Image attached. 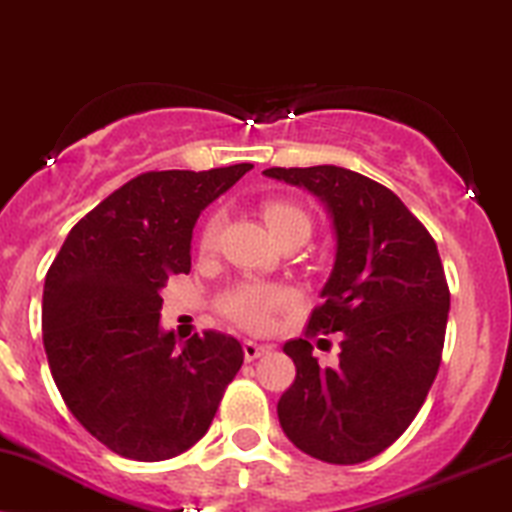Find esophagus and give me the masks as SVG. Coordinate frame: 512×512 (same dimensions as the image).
Listing matches in <instances>:
<instances>
[{"mask_svg": "<svg viewBox=\"0 0 512 512\" xmlns=\"http://www.w3.org/2000/svg\"><path fill=\"white\" fill-rule=\"evenodd\" d=\"M268 352H270V347L256 345V342H251V340H244V359H246V362H254V359L263 357V354H268Z\"/></svg>", "mask_w": 512, "mask_h": 512, "instance_id": "esophagus-1", "label": "esophagus"}]
</instances>
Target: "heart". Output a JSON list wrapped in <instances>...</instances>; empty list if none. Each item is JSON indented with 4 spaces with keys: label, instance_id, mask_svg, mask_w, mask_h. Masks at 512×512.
<instances>
[{
    "label": "heart",
    "instance_id": "1",
    "mask_svg": "<svg viewBox=\"0 0 512 512\" xmlns=\"http://www.w3.org/2000/svg\"><path fill=\"white\" fill-rule=\"evenodd\" d=\"M263 218L275 237H285L294 227H309V215L297 203L285 198H270L263 203ZM222 227V215L210 213L201 225L198 244L203 251H210L218 244V234ZM294 302V292L290 287L278 282L263 280H239L218 297V314L230 321L232 326L246 330V333H266L273 326V318L278 311L287 309Z\"/></svg>",
    "mask_w": 512,
    "mask_h": 512
}]
</instances>
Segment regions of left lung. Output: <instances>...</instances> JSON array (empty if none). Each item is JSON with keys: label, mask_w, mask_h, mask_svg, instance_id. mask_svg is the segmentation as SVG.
<instances>
[{"label": "left lung", "mask_w": 512, "mask_h": 512, "mask_svg": "<svg viewBox=\"0 0 512 512\" xmlns=\"http://www.w3.org/2000/svg\"><path fill=\"white\" fill-rule=\"evenodd\" d=\"M328 206L338 251L304 338L285 342L297 378L278 417L311 458L357 465L405 434L441 366L450 290L436 242L388 186L335 165L270 167ZM340 332L341 364L310 354L316 334Z\"/></svg>", "instance_id": "left-lung-1"}]
</instances>
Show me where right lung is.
<instances>
[{
    "instance_id": "1",
    "label": "right lung",
    "mask_w": 512,
    "mask_h": 512,
    "mask_svg": "<svg viewBox=\"0 0 512 512\" xmlns=\"http://www.w3.org/2000/svg\"><path fill=\"white\" fill-rule=\"evenodd\" d=\"M143 172L71 227L42 290L54 383L88 434L122 458L170 460L208 431L244 364L232 335L177 347L160 330V290L191 270L201 210L251 170Z\"/></svg>"
}]
</instances>
